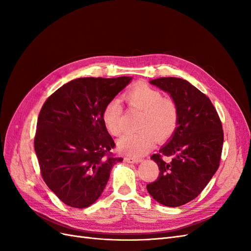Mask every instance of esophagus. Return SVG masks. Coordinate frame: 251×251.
I'll use <instances>...</instances> for the list:
<instances>
[{"label": "esophagus", "mask_w": 251, "mask_h": 251, "mask_svg": "<svg viewBox=\"0 0 251 251\" xmlns=\"http://www.w3.org/2000/svg\"><path fill=\"white\" fill-rule=\"evenodd\" d=\"M125 161L127 163H139L142 161V159L135 157H125Z\"/></svg>", "instance_id": "obj_1"}]
</instances>
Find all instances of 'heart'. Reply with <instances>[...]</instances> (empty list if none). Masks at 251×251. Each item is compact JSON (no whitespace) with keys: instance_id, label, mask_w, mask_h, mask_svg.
I'll return each mask as SVG.
<instances>
[{"instance_id":"heart-1","label":"heart","mask_w":251,"mask_h":251,"mask_svg":"<svg viewBox=\"0 0 251 251\" xmlns=\"http://www.w3.org/2000/svg\"><path fill=\"white\" fill-rule=\"evenodd\" d=\"M124 100L131 109L141 111L137 132L127 133L117 144L120 151L131 156H140L153 147L157 140L169 139L176 131L179 120L177 102L171 97H164L160 91L144 82H138L128 89ZM123 105L119 100H111L104 104L101 119L107 130L114 136L124 131Z\"/></svg>"}]
</instances>
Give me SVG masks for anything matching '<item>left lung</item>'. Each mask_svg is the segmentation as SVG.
Here are the masks:
<instances>
[{"instance_id": "1", "label": "left lung", "mask_w": 251, "mask_h": 251, "mask_svg": "<svg viewBox=\"0 0 251 251\" xmlns=\"http://www.w3.org/2000/svg\"><path fill=\"white\" fill-rule=\"evenodd\" d=\"M150 82L177 102L179 120L168 143L151 157L160 173L147 189L157 202L178 207L197 198L217 172L224 141L222 124L209 98L187 80L161 77Z\"/></svg>"}]
</instances>
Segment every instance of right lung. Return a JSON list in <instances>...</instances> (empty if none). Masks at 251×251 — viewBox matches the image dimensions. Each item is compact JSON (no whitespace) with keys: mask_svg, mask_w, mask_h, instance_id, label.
I'll list each match as a JSON object with an SVG mask.
<instances>
[{"mask_svg":"<svg viewBox=\"0 0 251 251\" xmlns=\"http://www.w3.org/2000/svg\"><path fill=\"white\" fill-rule=\"evenodd\" d=\"M132 77H82L65 83L48 97L37 118L34 149L45 183L60 201L75 208L93 204L123 158L101 119L104 104Z\"/></svg>","mask_w":251,"mask_h":251,"instance_id":"obj_1","label":"right lung"}]
</instances>
